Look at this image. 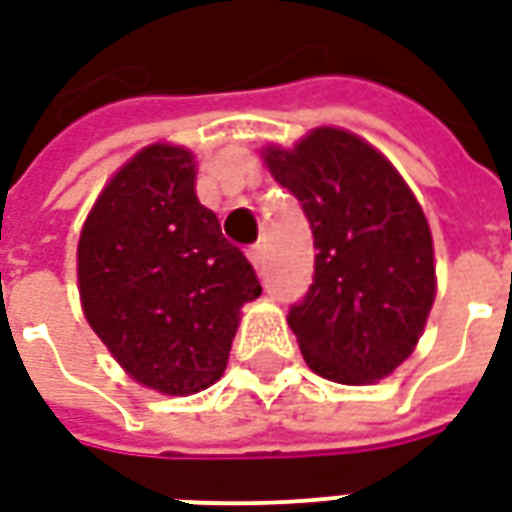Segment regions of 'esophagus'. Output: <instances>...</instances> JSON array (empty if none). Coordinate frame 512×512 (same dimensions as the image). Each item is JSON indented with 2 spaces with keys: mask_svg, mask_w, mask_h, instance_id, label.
<instances>
[{
  "mask_svg": "<svg viewBox=\"0 0 512 512\" xmlns=\"http://www.w3.org/2000/svg\"><path fill=\"white\" fill-rule=\"evenodd\" d=\"M248 259H251V264L256 267V270H261V264H264V251H261V245L248 248Z\"/></svg>",
  "mask_w": 512,
  "mask_h": 512,
  "instance_id": "1",
  "label": "esophagus"
}]
</instances>
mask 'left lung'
<instances>
[{"label":"left lung","instance_id":"8db88e82","mask_svg":"<svg viewBox=\"0 0 512 512\" xmlns=\"http://www.w3.org/2000/svg\"><path fill=\"white\" fill-rule=\"evenodd\" d=\"M264 163L300 201L316 264L289 311L313 374L338 384L390 376L414 352L436 294L431 229L401 174L368 141L316 128Z\"/></svg>","mask_w":512,"mask_h":512}]
</instances>
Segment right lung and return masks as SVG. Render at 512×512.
Listing matches in <instances>:
<instances>
[{"instance_id": "1", "label": "right lung", "mask_w": 512, "mask_h": 512, "mask_svg": "<svg viewBox=\"0 0 512 512\" xmlns=\"http://www.w3.org/2000/svg\"><path fill=\"white\" fill-rule=\"evenodd\" d=\"M89 327L138 384L193 395L220 379L240 308L261 294L245 253L196 199V160L152 144L111 177L78 240Z\"/></svg>"}]
</instances>
